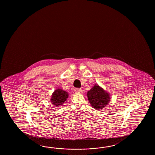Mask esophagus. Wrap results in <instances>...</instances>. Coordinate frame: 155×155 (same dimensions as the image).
Segmentation results:
<instances>
[{"label":"esophagus","instance_id":"esophagus-1","mask_svg":"<svg viewBox=\"0 0 155 155\" xmlns=\"http://www.w3.org/2000/svg\"><path fill=\"white\" fill-rule=\"evenodd\" d=\"M75 92L76 93H81L82 90H81V89L76 88V89H75Z\"/></svg>","mask_w":155,"mask_h":155}]
</instances>
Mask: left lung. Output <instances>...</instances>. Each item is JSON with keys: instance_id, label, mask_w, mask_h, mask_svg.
I'll list each match as a JSON object with an SVG mask.
<instances>
[{"instance_id": "obj_1", "label": "left lung", "mask_w": 155, "mask_h": 155, "mask_svg": "<svg viewBox=\"0 0 155 155\" xmlns=\"http://www.w3.org/2000/svg\"><path fill=\"white\" fill-rule=\"evenodd\" d=\"M89 101L96 110L105 107L110 101V96L98 85H95L87 93Z\"/></svg>"}]
</instances>
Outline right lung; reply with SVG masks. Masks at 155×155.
<instances>
[{
  "label": "right lung",
  "instance_id": "1",
  "mask_svg": "<svg viewBox=\"0 0 155 155\" xmlns=\"http://www.w3.org/2000/svg\"><path fill=\"white\" fill-rule=\"evenodd\" d=\"M68 94L65 91L61 89H58L53 92L51 99V102L54 105L59 106L63 105V103L66 101L68 97Z\"/></svg>",
  "mask_w": 155,
  "mask_h": 155
}]
</instances>
